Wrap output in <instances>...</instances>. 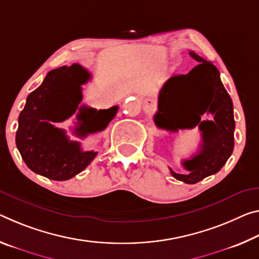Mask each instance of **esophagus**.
I'll use <instances>...</instances> for the list:
<instances>
[{"mask_svg":"<svg viewBox=\"0 0 259 259\" xmlns=\"http://www.w3.org/2000/svg\"><path fill=\"white\" fill-rule=\"evenodd\" d=\"M155 106V101L153 100V99H145L144 100V108L146 109V110H151L152 108H153Z\"/></svg>","mask_w":259,"mask_h":259,"instance_id":"1","label":"esophagus"}]
</instances>
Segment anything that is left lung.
I'll use <instances>...</instances> for the list:
<instances>
[{"label":"left lung","mask_w":259,"mask_h":259,"mask_svg":"<svg viewBox=\"0 0 259 259\" xmlns=\"http://www.w3.org/2000/svg\"><path fill=\"white\" fill-rule=\"evenodd\" d=\"M189 54L199 64L187 75H176L166 81L159 93L154 122L169 131L198 125L202 133L200 149L191 159L182 161L188 173L178 174L169 168L176 180L194 184L218 173L231 157L235 121L233 102L221 83L218 69L195 52ZM205 112L212 113L213 120L200 121Z\"/></svg>","instance_id":"obj_1"}]
</instances>
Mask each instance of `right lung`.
<instances>
[{
	"mask_svg": "<svg viewBox=\"0 0 259 259\" xmlns=\"http://www.w3.org/2000/svg\"><path fill=\"white\" fill-rule=\"evenodd\" d=\"M90 78L91 73L81 65H64L49 71L42 84L28 94L18 117L16 145L34 173L65 181L84 170L96 158L98 152L83 151L79 142L69 141L65 131L54 125L76 113L83 99L81 85ZM117 109L118 106L99 110L81 106L73 134L84 138L105 130Z\"/></svg>",
	"mask_w": 259,
	"mask_h": 259,
	"instance_id": "1",
	"label": "right lung"
}]
</instances>
